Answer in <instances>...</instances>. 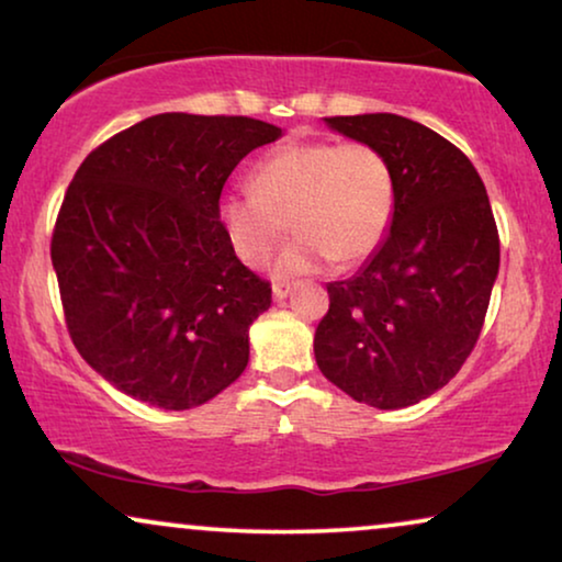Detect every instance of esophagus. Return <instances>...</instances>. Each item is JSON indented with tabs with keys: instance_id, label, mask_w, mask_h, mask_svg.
<instances>
[{
	"instance_id": "34e87169",
	"label": "esophagus",
	"mask_w": 562,
	"mask_h": 562,
	"mask_svg": "<svg viewBox=\"0 0 562 562\" xmlns=\"http://www.w3.org/2000/svg\"><path fill=\"white\" fill-rule=\"evenodd\" d=\"M292 290V282H284V280H278L272 284V295H274V300H282V297H288V292Z\"/></svg>"
}]
</instances>
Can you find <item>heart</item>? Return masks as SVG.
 I'll return each instance as SVG.
<instances>
[{
    "label": "heart",
    "instance_id": "b5f03b06",
    "mask_svg": "<svg viewBox=\"0 0 562 562\" xmlns=\"http://www.w3.org/2000/svg\"><path fill=\"white\" fill-rule=\"evenodd\" d=\"M249 188L221 195V228L244 265L265 267L290 224L297 239L278 274L311 272L326 259L361 262L390 232L397 205L392 162L369 142H288L255 165Z\"/></svg>",
    "mask_w": 562,
    "mask_h": 562
}]
</instances>
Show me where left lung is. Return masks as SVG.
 I'll list each match as a JSON object with an SVG mask.
<instances>
[{"instance_id":"obj_1","label":"left lung","mask_w":562,"mask_h":562,"mask_svg":"<svg viewBox=\"0 0 562 562\" xmlns=\"http://www.w3.org/2000/svg\"><path fill=\"white\" fill-rule=\"evenodd\" d=\"M392 162L397 205L357 278L328 284L315 361L349 397L400 409L458 374L484 328L499 232L484 180L453 142L397 114L326 116Z\"/></svg>"}]
</instances>
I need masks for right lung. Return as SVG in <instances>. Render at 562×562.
Returning a JSON list of instances; mask_svg holds the SVG:
<instances>
[{
  "label": "right lung",
  "instance_id": "right-lung-1",
  "mask_svg": "<svg viewBox=\"0 0 562 562\" xmlns=\"http://www.w3.org/2000/svg\"><path fill=\"white\" fill-rule=\"evenodd\" d=\"M280 126L157 114L91 149L55 218L50 257L78 353L130 397L188 409L236 382L270 282L218 221L232 170Z\"/></svg>",
  "mask_w": 562,
  "mask_h": 562
}]
</instances>
